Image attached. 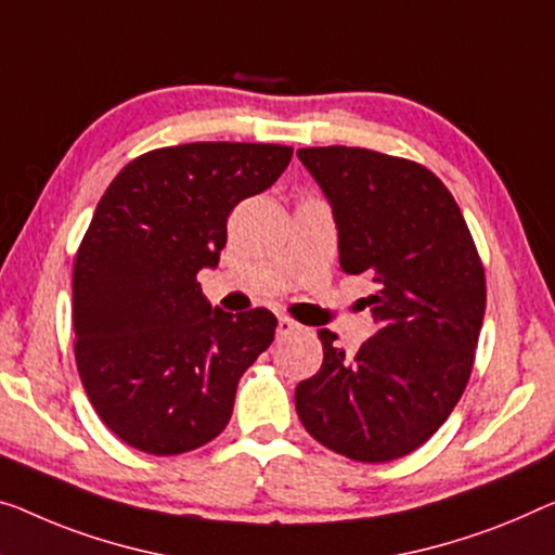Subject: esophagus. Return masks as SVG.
Masks as SVG:
<instances>
[{"label": "esophagus", "mask_w": 555, "mask_h": 555, "mask_svg": "<svg viewBox=\"0 0 555 555\" xmlns=\"http://www.w3.org/2000/svg\"><path fill=\"white\" fill-rule=\"evenodd\" d=\"M301 326L296 324L294 319H288V317H279V324H276V334L279 336H288V334H294V331H299Z\"/></svg>", "instance_id": "obj_1"}]
</instances>
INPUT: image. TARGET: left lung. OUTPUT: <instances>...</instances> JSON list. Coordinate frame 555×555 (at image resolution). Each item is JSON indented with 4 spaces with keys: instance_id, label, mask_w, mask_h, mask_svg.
I'll use <instances>...</instances> for the list:
<instances>
[{
    "instance_id": "1",
    "label": "left lung",
    "mask_w": 555,
    "mask_h": 555,
    "mask_svg": "<svg viewBox=\"0 0 555 555\" xmlns=\"http://www.w3.org/2000/svg\"><path fill=\"white\" fill-rule=\"evenodd\" d=\"M328 198L346 274L376 281V331L357 357L319 331L324 363L296 386L319 443L361 463L416 451L456 406L474 369L486 276L443 181L416 162L359 146L296 152Z\"/></svg>"
}]
</instances>
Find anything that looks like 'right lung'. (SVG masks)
I'll list each match as a JSON object with an SVG mask.
<instances>
[{
  "label": "right lung",
  "mask_w": 555,
  "mask_h": 555,
  "mask_svg": "<svg viewBox=\"0 0 555 555\" xmlns=\"http://www.w3.org/2000/svg\"><path fill=\"white\" fill-rule=\"evenodd\" d=\"M281 144L194 142L129 162L99 198L74 259V357L99 418L131 449L194 451L224 431L238 378L274 341L267 309L227 313L196 274L227 219L292 162Z\"/></svg>",
  "instance_id": "obj_1"
}]
</instances>
